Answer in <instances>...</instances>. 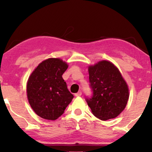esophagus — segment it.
<instances>
[{"mask_svg":"<svg viewBox=\"0 0 152 152\" xmlns=\"http://www.w3.org/2000/svg\"><path fill=\"white\" fill-rule=\"evenodd\" d=\"M75 97H79V96H81L82 95V92L81 91H79L78 93H77L75 94Z\"/></svg>","mask_w":152,"mask_h":152,"instance_id":"obj_1","label":"esophagus"}]
</instances>
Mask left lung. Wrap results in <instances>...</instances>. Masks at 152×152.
<instances>
[{
    "label": "left lung",
    "instance_id": "8db88e82",
    "mask_svg": "<svg viewBox=\"0 0 152 152\" xmlns=\"http://www.w3.org/2000/svg\"><path fill=\"white\" fill-rule=\"evenodd\" d=\"M93 94L86 101L95 117L107 120L117 117L125 108L129 96L128 86L115 66L109 61L88 67Z\"/></svg>",
    "mask_w": 152,
    "mask_h": 152
}]
</instances>
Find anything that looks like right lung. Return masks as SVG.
Listing matches in <instances>:
<instances>
[{
    "label": "right lung",
    "mask_w": 152,
    "mask_h": 152,
    "mask_svg": "<svg viewBox=\"0 0 152 152\" xmlns=\"http://www.w3.org/2000/svg\"><path fill=\"white\" fill-rule=\"evenodd\" d=\"M68 66L61 59L50 58L39 64L29 77L28 102L39 117L49 120L57 119L71 102L74 96L62 78Z\"/></svg>",
    "instance_id": "obj_1"
}]
</instances>
